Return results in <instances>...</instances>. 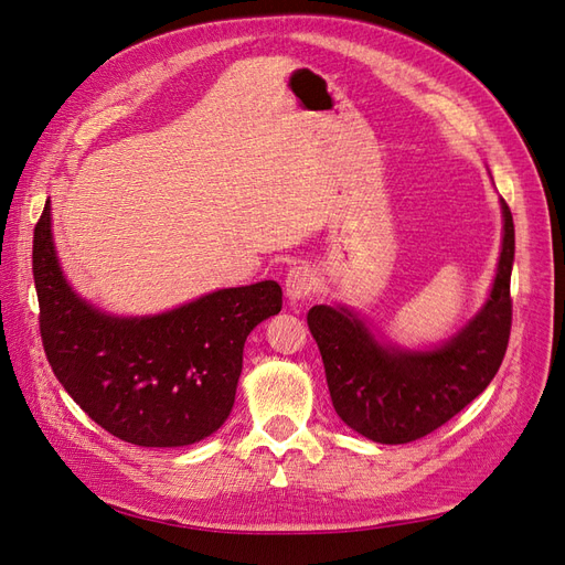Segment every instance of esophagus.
I'll use <instances>...</instances> for the list:
<instances>
[{"mask_svg": "<svg viewBox=\"0 0 565 565\" xmlns=\"http://www.w3.org/2000/svg\"><path fill=\"white\" fill-rule=\"evenodd\" d=\"M316 289H318V278H316L313 268L303 266V264L289 268L287 278H285V295L289 301L297 303V301L309 299Z\"/></svg>", "mask_w": 565, "mask_h": 565, "instance_id": "esophagus-1", "label": "esophagus"}]
</instances>
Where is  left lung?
<instances>
[{
  "mask_svg": "<svg viewBox=\"0 0 565 565\" xmlns=\"http://www.w3.org/2000/svg\"><path fill=\"white\" fill-rule=\"evenodd\" d=\"M504 243L483 311L436 351L384 349L347 309L313 306L306 316L318 341L337 415L374 443H413L465 409L498 374L511 332L514 218L502 200Z\"/></svg>",
  "mask_w": 565,
  "mask_h": 565,
  "instance_id": "obj_1",
  "label": "left lung"
}]
</instances>
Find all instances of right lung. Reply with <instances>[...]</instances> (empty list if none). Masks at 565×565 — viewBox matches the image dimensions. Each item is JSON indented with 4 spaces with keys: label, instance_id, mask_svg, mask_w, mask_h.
Returning <instances> with one entry per match:
<instances>
[{
    "label": "right lung",
    "instance_id": "obj_1",
    "mask_svg": "<svg viewBox=\"0 0 565 565\" xmlns=\"http://www.w3.org/2000/svg\"><path fill=\"white\" fill-rule=\"evenodd\" d=\"M32 276L46 361L73 401L119 440L179 448L231 415L247 334L280 313L264 280L218 289L152 318H113L67 287L51 241L49 200L32 237Z\"/></svg>",
    "mask_w": 565,
    "mask_h": 565
}]
</instances>
